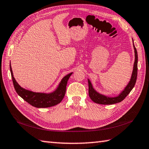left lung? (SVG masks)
Returning a JSON list of instances; mask_svg holds the SVG:
<instances>
[{
    "instance_id": "obj_1",
    "label": "left lung",
    "mask_w": 149,
    "mask_h": 149,
    "mask_svg": "<svg viewBox=\"0 0 149 149\" xmlns=\"http://www.w3.org/2000/svg\"><path fill=\"white\" fill-rule=\"evenodd\" d=\"M132 41H133V40H132ZM133 47L134 49L135 59L134 63L133 70H132L131 79L128 84L124 88V90L119 94V95L115 97H109L98 93L93 88V86L92 84H91L90 81L89 79H88V88H89V89H88V93H89L90 99L92 100L94 102L99 104H104V105H108V104H114L116 103H118L124 99L127 96V95L131 92V91L132 90V88H134L136 84L138 73V53L136 49V47L134 45V43Z\"/></svg>"
}]
</instances>
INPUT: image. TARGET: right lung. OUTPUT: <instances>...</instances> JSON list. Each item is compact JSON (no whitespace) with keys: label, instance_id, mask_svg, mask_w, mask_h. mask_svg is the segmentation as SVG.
Instances as JSON below:
<instances>
[{"label":"right lung","instance_id":"obj_1","mask_svg":"<svg viewBox=\"0 0 149 149\" xmlns=\"http://www.w3.org/2000/svg\"><path fill=\"white\" fill-rule=\"evenodd\" d=\"M9 67H10L13 83L15 89L18 95L21 97L24 100H26L27 102L31 104V106L38 107V108L52 107L61 102L65 97L68 80L72 74V73H70V74L66 75V76L63 77L60 82L58 87L53 92L50 93H36L22 88L16 81L15 77H13L11 63Z\"/></svg>","mask_w":149,"mask_h":149}]
</instances>
